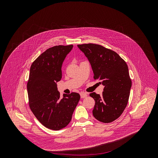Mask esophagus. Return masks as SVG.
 Instances as JSON below:
<instances>
[{
	"instance_id": "esophagus-1",
	"label": "esophagus",
	"mask_w": 158,
	"mask_h": 158,
	"mask_svg": "<svg viewBox=\"0 0 158 158\" xmlns=\"http://www.w3.org/2000/svg\"><path fill=\"white\" fill-rule=\"evenodd\" d=\"M87 96H88V95H87V94H86V93L82 92V93H81V94H80V97H81V98H86Z\"/></svg>"
}]
</instances>
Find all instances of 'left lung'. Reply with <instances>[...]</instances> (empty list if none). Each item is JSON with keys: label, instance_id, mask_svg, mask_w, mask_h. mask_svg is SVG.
Instances as JSON below:
<instances>
[{"label": "left lung", "instance_id": "1", "mask_svg": "<svg viewBox=\"0 0 158 158\" xmlns=\"http://www.w3.org/2000/svg\"><path fill=\"white\" fill-rule=\"evenodd\" d=\"M90 62L94 80L104 86L102 95L89 94L95 100L92 114L98 121L110 123L118 118L125 109L131 87L126 62L114 51L95 44L77 45Z\"/></svg>", "mask_w": 158, "mask_h": 158}]
</instances>
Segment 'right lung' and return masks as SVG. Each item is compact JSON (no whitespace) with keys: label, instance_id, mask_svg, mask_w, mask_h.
I'll return each mask as SVG.
<instances>
[{"label":"right lung","instance_id":"right-lung-1","mask_svg":"<svg viewBox=\"0 0 158 158\" xmlns=\"http://www.w3.org/2000/svg\"><path fill=\"white\" fill-rule=\"evenodd\" d=\"M73 45H56L47 49L32 63L27 91L29 106L39 122L46 128L60 130L70 123L80 99L72 92L61 98L56 82L62 77L61 66Z\"/></svg>","mask_w":158,"mask_h":158}]
</instances>
